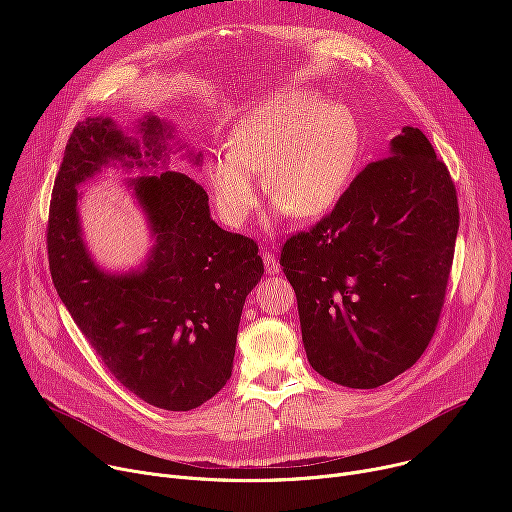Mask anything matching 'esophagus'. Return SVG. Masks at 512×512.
I'll use <instances>...</instances> for the list:
<instances>
[{"label":"esophagus","instance_id":"obj_1","mask_svg":"<svg viewBox=\"0 0 512 512\" xmlns=\"http://www.w3.org/2000/svg\"><path fill=\"white\" fill-rule=\"evenodd\" d=\"M263 265H265V273H269V275H275V273L281 271L277 259H275L271 253H265V255H263Z\"/></svg>","mask_w":512,"mask_h":512}]
</instances>
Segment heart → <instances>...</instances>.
Here are the masks:
<instances>
[{
	"instance_id": "1",
	"label": "heart",
	"mask_w": 512,
	"mask_h": 512,
	"mask_svg": "<svg viewBox=\"0 0 512 512\" xmlns=\"http://www.w3.org/2000/svg\"><path fill=\"white\" fill-rule=\"evenodd\" d=\"M360 152L352 111L316 93L287 91L247 111L231 129L227 154L206 176L218 212L231 227L257 206V176L267 200L296 221L324 214L346 188Z\"/></svg>"
}]
</instances>
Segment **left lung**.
<instances>
[{
  "instance_id": "left-lung-1",
  "label": "left lung",
  "mask_w": 512,
  "mask_h": 512,
  "mask_svg": "<svg viewBox=\"0 0 512 512\" xmlns=\"http://www.w3.org/2000/svg\"><path fill=\"white\" fill-rule=\"evenodd\" d=\"M458 225L448 168L405 125L322 223L283 245L279 263L316 373L375 389L413 367L444 306Z\"/></svg>"
}]
</instances>
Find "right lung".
I'll use <instances>...</instances> for the list:
<instances>
[{
  "label": "right lung",
  "instance_id": "obj_1",
  "mask_svg": "<svg viewBox=\"0 0 512 512\" xmlns=\"http://www.w3.org/2000/svg\"><path fill=\"white\" fill-rule=\"evenodd\" d=\"M131 131L103 115L72 131L50 202V273L68 314L125 389L154 407L190 411L231 379L243 306L263 261L253 239L212 221L202 186L170 170L176 154L202 166V152L174 123L148 113ZM107 167L142 172L126 187L153 247L127 272L94 261L80 223L78 186Z\"/></svg>",
  "mask_w": 512,
  "mask_h": 512
}]
</instances>
